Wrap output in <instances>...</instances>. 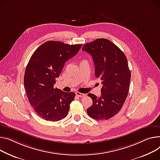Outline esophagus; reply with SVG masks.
Masks as SVG:
<instances>
[{
  "instance_id": "obj_1",
  "label": "esophagus",
  "mask_w": 160,
  "mask_h": 160,
  "mask_svg": "<svg viewBox=\"0 0 160 160\" xmlns=\"http://www.w3.org/2000/svg\"><path fill=\"white\" fill-rule=\"evenodd\" d=\"M76 95L77 96V97H85V96H86V94L81 93V92H76Z\"/></svg>"
}]
</instances>
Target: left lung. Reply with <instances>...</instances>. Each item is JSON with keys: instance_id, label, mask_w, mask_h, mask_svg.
Segmentation results:
<instances>
[{"instance_id": "1", "label": "left lung", "mask_w": 160, "mask_h": 160, "mask_svg": "<svg viewBox=\"0 0 160 160\" xmlns=\"http://www.w3.org/2000/svg\"><path fill=\"white\" fill-rule=\"evenodd\" d=\"M82 50L92 56L95 77L103 85L100 97L88 94L92 105L87 113L96 120H108L121 110L128 94L131 74L127 59L118 47L105 38L87 43Z\"/></svg>"}]
</instances>
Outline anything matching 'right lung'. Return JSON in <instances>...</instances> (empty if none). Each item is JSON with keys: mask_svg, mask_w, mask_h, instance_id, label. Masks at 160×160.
<instances>
[{"mask_svg": "<svg viewBox=\"0 0 160 160\" xmlns=\"http://www.w3.org/2000/svg\"><path fill=\"white\" fill-rule=\"evenodd\" d=\"M82 46L50 40L40 46L30 58L24 73V88L31 107L47 121H59L68 115L75 93L63 92L54 84L65 62Z\"/></svg>", "mask_w": 160, "mask_h": 160, "instance_id": "1", "label": "right lung"}]
</instances>
